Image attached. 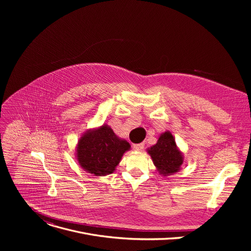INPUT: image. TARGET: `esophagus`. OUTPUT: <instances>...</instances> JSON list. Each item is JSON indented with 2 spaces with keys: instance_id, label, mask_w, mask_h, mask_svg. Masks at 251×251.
Masks as SVG:
<instances>
[{
  "instance_id": "34e87169",
  "label": "esophagus",
  "mask_w": 251,
  "mask_h": 251,
  "mask_svg": "<svg viewBox=\"0 0 251 251\" xmlns=\"http://www.w3.org/2000/svg\"><path fill=\"white\" fill-rule=\"evenodd\" d=\"M143 148H144V144H143V143H140V144H134V145H133V150H134V151H141Z\"/></svg>"
}]
</instances>
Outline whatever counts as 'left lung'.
Segmentation results:
<instances>
[{
	"label": "left lung",
	"instance_id": "obj_1",
	"mask_svg": "<svg viewBox=\"0 0 251 251\" xmlns=\"http://www.w3.org/2000/svg\"><path fill=\"white\" fill-rule=\"evenodd\" d=\"M156 170L164 176H172L181 170L184 164V154L176 144L171 131L162 133L155 145L147 149Z\"/></svg>",
	"mask_w": 251,
	"mask_h": 251
}]
</instances>
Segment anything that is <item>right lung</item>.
<instances>
[{"instance_id":"right-lung-1","label":"right lung","mask_w":251,"mask_h":251,"mask_svg":"<svg viewBox=\"0 0 251 251\" xmlns=\"http://www.w3.org/2000/svg\"><path fill=\"white\" fill-rule=\"evenodd\" d=\"M130 149L131 145L126 140L118 137L110 126L103 124L80 136L75 158L85 172L102 176L112 174Z\"/></svg>"}]
</instances>
